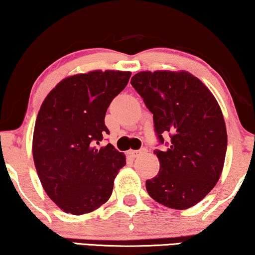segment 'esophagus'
Segmentation results:
<instances>
[{
	"mask_svg": "<svg viewBox=\"0 0 255 255\" xmlns=\"http://www.w3.org/2000/svg\"><path fill=\"white\" fill-rule=\"evenodd\" d=\"M146 152L145 148H141V149H138V151H130V155L132 156V158H137V156L144 154V153Z\"/></svg>",
	"mask_w": 255,
	"mask_h": 255,
	"instance_id": "34e87169",
	"label": "esophagus"
}]
</instances>
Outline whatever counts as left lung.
Listing matches in <instances>:
<instances>
[{
    "instance_id": "left-lung-1",
    "label": "left lung",
    "mask_w": 255,
    "mask_h": 255,
    "mask_svg": "<svg viewBox=\"0 0 255 255\" xmlns=\"http://www.w3.org/2000/svg\"><path fill=\"white\" fill-rule=\"evenodd\" d=\"M131 85L153 114L160 144L158 175L146 181L149 196L184 210L203 200L221 176L228 147L224 117L212 93L188 72H139Z\"/></svg>"
}]
</instances>
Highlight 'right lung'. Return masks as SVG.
<instances>
[{
    "label": "right lung",
    "instance_id": "add662e5",
    "mask_svg": "<svg viewBox=\"0 0 255 255\" xmlns=\"http://www.w3.org/2000/svg\"><path fill=\"white\" fill-rule=\"evenodd\" d=\"M130 72L93 71L68 76L41 104L33 131L32 154L48 197L72 215L96 210L113 194L125 155L102 141L111 101L127 87Z\"/></svg>",
    "mask_w": 255,
    "mask_h": 255
}]
</instances>
